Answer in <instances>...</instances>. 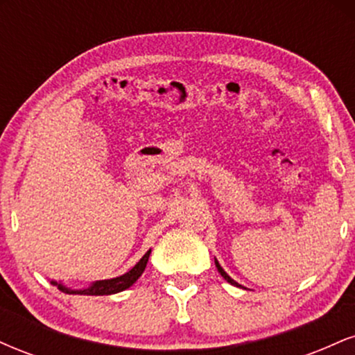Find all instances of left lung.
<instances>
[{"label": "left lung", "mask_w": 355, "mask_h": 355, "mask_svg": "<svg viewBox=\"0 0 355 355\" xmlns=\"http://www.w3.org/2000/svg\"><path fill=\"white\" fill-rule=\"evenodd\" d=\"M215 267H217V270L220 272V275H222V277H223V279H225V280H227V282H229V284H232V285H235V287H239V288H245V287H243V285H240L239 282H235V280H234V279H232V277H230L229 274H227V272H225V270H223V268H222V266H220V263H218V260H217V259H215Z\"/></svg>", "instance_id": "left-lung-1"}]
</instances>
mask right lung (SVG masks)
I'll return each instance as SVG.
<instances>
[{"label": "right lung", "instance_id": "1", "mask_svg": "<svg viewBox=\"0 0 355 355\" xmlns=\"http://www.w3.org/2000/svg\"><path fill=\"white\" fill-rule=\"evenodd\" d=\"M152 254V248H150L146 254L141 257L137 262V266L130 268L128 272L120 277H115V279H107V280H96V282L89 284L88 287L85 288H70L67 287L63 282H56V280H51L53 285L60 288L64 294H80V295H112L118 294V292H123L128 287H132L133 284L140 279V275L144 274L146 262H148V257Z\"/></svg>", "mask_w": 355, "mask_h": 355}]
</instances>
